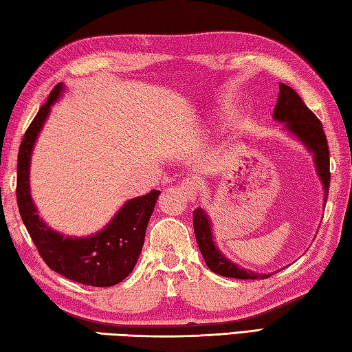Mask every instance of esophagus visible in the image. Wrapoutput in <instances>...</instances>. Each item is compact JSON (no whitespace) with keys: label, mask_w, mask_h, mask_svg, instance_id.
<instances>
[{"label":"esophagus","mask_w":352,"mask_h":352,"mask_svg":"<svg viewBox=\"0 0 352 352\" xmlns=\"http://www.w3.org/2000/svg\"><path fill=\"white\" fill-rule=\"evenodd\" d=\"M181 190L187 195L190 201H196L199 193H201V182L195 177H185L181 182Z\"/></svg>","instance_id":"1"}]
</instances>
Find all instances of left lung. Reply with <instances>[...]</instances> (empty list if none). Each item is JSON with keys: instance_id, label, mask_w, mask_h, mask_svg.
I'll list each match as a JSON object with an SVG mask.
<instances>
[{"instance_id": "obj_1", "label": "left lung", "mask_w": 352, "mask_h": 352, "mask_svg": "<svg viewBox=\"0 0 352 352\" xmlns=\"http://www.w3.org/2000/svg\"><path fill=\"white\" fill-rule=\"evenodd\" d=\"M279 89L280 94L274 107V119L279 122H285V127L294 136L299 138L309 148L311 153L314 155L317 173H319L324 188V205H327L331 173L328 141L327 136H324L322 122L307 107V104L302 101V98L293 89L282 82L279 84ZM193 227L199 250H201L207 267L213 273L223 277H234V279H268L271 276L239 268L237 265L230 262L227 257L222 256L221 251L216 248L213 242L208 216L202 208H196L193 211Z\"/></svg>"}]
</instances>
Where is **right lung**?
<instances>
[{
  "label": "right lung",
  "mask_w": 352,
  "mask_h": 352,
  "mask_svg": "<svg viewBox=\"0 0 352 352\" xmlns=\"http://www.w3.org/2000/svg\"><path fill=\"white\" fill-rule=\"evenodd\" d=\"M58 84L38 110L18 151L16 202L23 222L45 265L70 280L90 287H113L122 282L142 251L145 230L161 191L135 197L118 211L107 227L90 237H67L56 233L36 214L29 190V165L33 144L47 118L52 104L61 94Z\"/></svg>",
  "instance_id": "add662e5"
}]
</instances>
